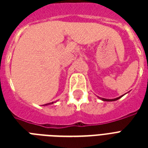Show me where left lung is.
<instances>
[{"instance_id": "1", "label": "left lung", "mask_w": 148, "mask_h": 148, "mask_svg": "<svg viewBox=\"0 0 148 148\" xmlns=\"http://www.w3.org/2000/svg\"><path fill=\"white\" fill-rule=\"evenodd\" d=\"M121 97H123V95H122V96H121V97H117V98H114V99H106V98H101V97H99V98L101 99V100H102L103 101H117V100H118V99L121 98Z\"/></svg>"}]
</instances>
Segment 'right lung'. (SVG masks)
<instances>
[{
    "label": "right lung",
    "mask_w": 148,
    "mask_h": 148,
    "mask_svg": "<svg viewBox=\"0 0 148 148\" xmlns=\"http://www.w3.org/2000/svg\"><path fill=\"white\" fill-rule=\"evenodd\" d=\"M54 102H51V103H46V104H44V105H49V104H52V103H53Z\"/></svg>",
    "instance_id": "add662e5"
}]
</instances>
